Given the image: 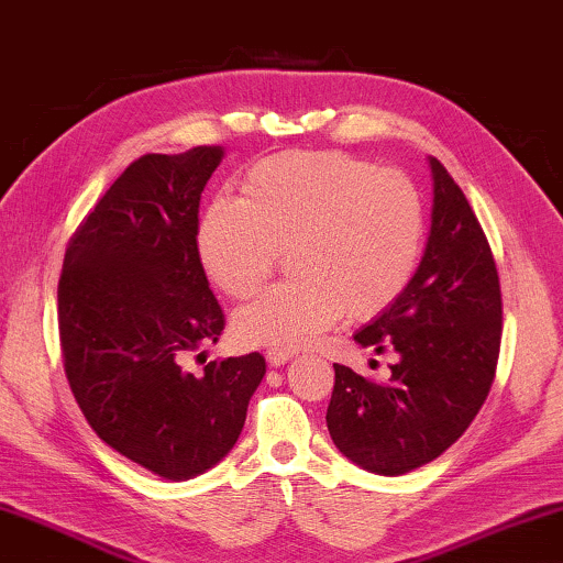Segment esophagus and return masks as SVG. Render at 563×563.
I'll return each mask as SVG.
<instances>
[{"instance_id":"esophagus-1","label":"esophagus","mask_w":563,"mask_h":563,"mask_svg":"<svg viewBox=\"0 0 563 563\" xmlns=\"http://www.w3.org/2000/svg\"><path fill=\"white\" fill-rule=\"evenodd\" d=\"M291 358H294V354L284 352V349H269V352H266V364L274 366V368L284 366L287 362H291Z\"/></svg>"}]
</instances>
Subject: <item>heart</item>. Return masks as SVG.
Instances as JSON below:
<instances>
[{"label":"heart","instance_id":"heart-1","mask_svg":"<svg viewBox=\"0 0 563 563\" xmlns=\"http://www.w3.org/2000/svg\"><path fill=\"white\" fill-rule=\"evenodd\" d=\"M209 279L249 299L289 249L294 279L239 309L249 346L294 352L339 317L372 319L401 297L423 246L413 184L342 152H284L249 169L242 199H214L197 232Z\"/></svg>","mask_w":563,"mask_h":563}]
</instances>
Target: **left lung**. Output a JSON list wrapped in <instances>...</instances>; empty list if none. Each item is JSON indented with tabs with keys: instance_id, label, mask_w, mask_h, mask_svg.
Segmentation results:
<instances>
[{
	"instance_id": "obj_1",
	"label": "left lung",
	"mask_w": 563,
	"mask_h": 563,
	"mask_svg": "<svg viewBox=\"0 0 563 563\" xmlns=\"http://www.w3.org/2000/svg\"><path fill=\"white\" fill-rule=\"evenodd\" d=\"M431 229L409 287L354 334L391 349L389 382L334 364L327 427L336 449L379 476L434 462L464 434L489 396L501 344L499 274L464 191L429 156Z\"/></svg>"
}]
</instances>
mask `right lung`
Masks as SVG:
<instances>
[{
  "instance_id": "add662e5",
  "label": "right lung",
  "mask_w": 563,
  "mask_h": 563,
  "mask_svg": "<svg viewBox=\"0 0 563 563\" xmlns=\"http://www.w3.org/2000/svg\"><path fill=\"white\" fill-rule=\"evenodd\" d=\"M221 159V146H195L129 164L69 239L57 291L64 368L89 427L169 482L234 449L266 374L256 352L201 376L184 368L224 329L197 246L201 191Z\"/></svg>"
}]
</instances>
